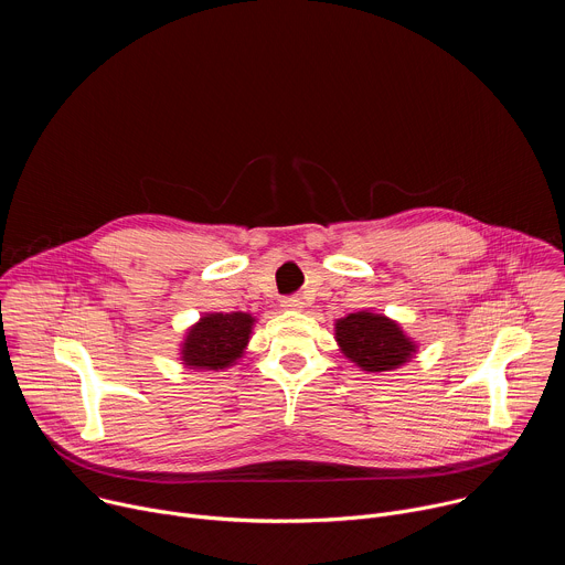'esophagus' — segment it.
I'll list each match as a JSON object with an SVG mask.
<instances>
[{"instance_id": "obj_1", "label": "esophagus", "mask_w": 565, "mask_h": 565, "mask_svg": "<svg viewBox=\"0 0 565 565\" xmlns=\"http://www.w3.org/2000/svg\"><path fill=\"white\" fill-rule=\"evenodd\" d=\"M281 306L286 310H299L303 306V299L299 295H286V297H281Z\"/></svg>"}]
</instances>
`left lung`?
I'll return each instance as SVG.
<instances>
[{
  "label": "left lung",
  "mask_w": 565,
  "mask_h": 565,
  "mask_svg": "<svg viewBox=\"0 0 565 565\" xmlns=\"http://www.w3.org/2000/svg\"><path fill=\"white\" fill-rule=\"evenodd\" d=\"M338 342L347 358L362 371H391L405 364L416 347L391 319L373 312H351L335 327Z\"/></svg>",
  "instance_id": "1"
}]
</instances>
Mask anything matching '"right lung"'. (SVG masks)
<instances>
[{
    "label": "right lung",
    "instance_id": "obj_1",
    "mask_svg": "<svg viewBox=\"0 0 565 565\" xmlns=\"http://www.w3.org/2000/svg\"><path fill=\"white\" fill-rule=\"evenodd\" d=\"M253 317L246 312H216L203 317L188 333L183 360L194 369L230 366L250 340Z\"/></svg>",
    "mask_w": 565,
    "mask_h": 565
}]
</instances>
